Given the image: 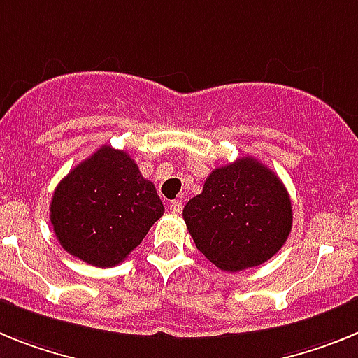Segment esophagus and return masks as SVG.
Returning <instances> with one entry per match:
<instances>
[{
  "label": "esophagus",
  "mask_w": 358,
  "mask_h": 358,
  "mask_svg": "<svg viewBox=\"0 0 358 358\" xmlns=\"http://www.w3.org/2000/svg\"><path fill=\"white\" fill-rule=\"evenodd\" d=\"M182 209H183V205H182V201H180V200H173L169 203V210H171V213L180 214V213H182Z\"/></svg>",
  "instance_id": "obj_1"
}]
</instances>
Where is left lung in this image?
I'll use <instances>...</instances> for the list:
<instances>
[{
  "label": "left lung",
  "instance_id": "obj_1",
  "mask_svg": "<svg viewBox=\"0 0 358 358\" xmlns=\"http://www.w3.org/2000/svg\"><path fill=\"white\" fill-rule=\"evenodd\" d=\"M292 201L279 176L252 157L217 167L183 207L196 248L220 270L263 265L292 231Z\"/></svg>",
  "mask_w": 358,
  "mask_h": 358
}]
</instances>
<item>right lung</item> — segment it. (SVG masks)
Returning a JSON list of instances; mask_svg holds the SVG:
<instances>
[{
	"instance_id": "right-lung-1",
	"label": "right lung",
	"mask_w": 358,
	"mask_h": 358,
	"mask_svg": "<svg viewBox=\"0 0 358 358\" xmlns=\"http://www.w3.org/2000/svg\"><path fill=\"white\" fill-rule=\"evenodd\" d=\"M164 214L153 182L126 151L102 145L64 176L50 203L61 247L99 268L119 265Z\"/></svg>"
}]
</instances>
